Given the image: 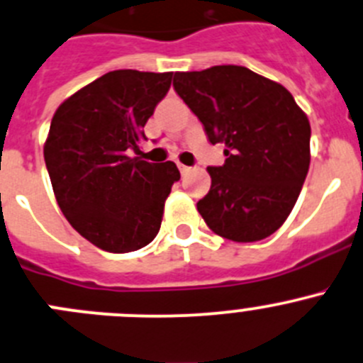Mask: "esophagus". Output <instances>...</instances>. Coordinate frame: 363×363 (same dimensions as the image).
<instances>
[{
    "mask_svg": "<svg viewBox=\"0 0 363 363\" xmlns=\"http://www.w3.org/2000/svg\"><path fill=\"white\" fill-rule=\"evenodd\" d=\"M177 167H179V170H181V174H182V175H186V174H188L189 170H191V168L186 167V164H182V163H177Z\"/></svg>",
    "mask_w": 363,
    "mask_h": 363,
    "instance_id": "34e87169",
    "label": "esophagus"
}]
</instances>
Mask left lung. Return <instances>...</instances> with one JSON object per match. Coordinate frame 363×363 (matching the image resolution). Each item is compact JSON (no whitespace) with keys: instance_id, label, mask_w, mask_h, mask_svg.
I'll use <instances>...</instances> for the list:
<instances>
[{"instance_id":"8db88e82","label":"left lung","mask_w":363,"mask_h":363,"mask_svg":"<svg viewBox=\"0 0 363 363\" xmlns=\"http://www.w3.org/2000/svg\"><path fill=\"white\" fill-rule=\"evenodd\" d=\"M174 88L223 143L221 167L196 209L214 234L253 242L282 227L311 164V124L287 88L241 65L175 72Z\"/></svg>"}]
</instances>
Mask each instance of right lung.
Returning a JSON list of instances; mask_svg holds the SVG:
<instances>
[{
	"mask_svg": "<svg viewBox=\"0 0 363 363\" xmlns=\"http://www.w3.org/2000/svg\"><path fill=\"white\" fill-rule=\"evenodd\" d=\"M174 72L111 70L63 101L44 160L69 223L111 253L143 248L157 235L164 200L181 179L172 161L131 157L143 125L167 96Z\"/></svg>",
	"mask_w": 363,
	"mask_h": 363,
	"instance_id": "right-lung-1",
	"label": "right lung"
}]
</instances>
